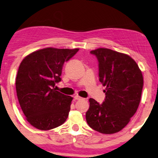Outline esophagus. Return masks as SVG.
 Here are the masks:
<instances>
[{
  "label": "esophagus",
  "mask_w": 158,
  "mask_h": 158,
  "mask_svg": "<svg viewBox=\"0 0 158 158\" xmlns=\"http://www.w3.org/2000/svg\"><path fill=\"white\" fill-rule=\"evenodd\" d=\"M74 98H75V100H82V99H84L83 98L79 96V95H75Z\"/></svg>",
  "instance_id": "obj_1"
}]
</instances>
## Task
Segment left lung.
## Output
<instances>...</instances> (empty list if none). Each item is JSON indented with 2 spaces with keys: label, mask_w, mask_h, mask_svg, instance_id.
I'll return each instance as SVG.
<instances>
[{
  "label": "left lung",
  "mask_w": 158,
  "mask_h": 158,
  "mask_svg": "<svg viewBox=\"0 0 158 158\" xmlns=\"http://www.w3.org/2000/svg\"><path fill=\"white\" fill-rule=\"evenodd\" d=\"M90 53L98 61L99 81L106 87V98L101 104L89 98L86 120L99 133H117L136 112L143 85L142 73L134 60L125 54L106 48Z\"/></svg>",
  "instance_id": "1"
}]
</instances>
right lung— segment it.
Masks as SVG:
<instances>
[{
  "instance_id": "obj_1",
  "label": "right lung",
  "mask_w": 158,
  "mask_h": 158,
  "mask_svg": "<svg viewBox=\"0 0 158 158\" xmlns=\"http://www.w3.org/2000/svg\"><path fill=\"white\" fill-rule=\"evenodd\" d=\"M79 49L48 47L33 52L21 62L16 78L19 105L27 121L47 131L63 124L69 117L73 98L56 90L63 64Z\"/></svg>"
}]
</instances>
